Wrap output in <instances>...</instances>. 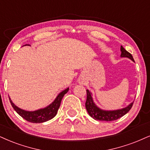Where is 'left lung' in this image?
<instances>
[{
  "label": "left lung",
  "mask_w": 150,
  "mask_h": 150,
  "mask_svg": "<svg viewBox=\"0 0 150 150\" xmlns=\"http://www.w3.org/2000/svg\"><path fill=\"white\" fill-rule=\"evenodd\" d=\"M120 51H121V57H126V58L131 59L134 62L132 55L124 49L122 46H121ZM86 92L87 99L86 102V108L87 109V111L93 119L99 120V121H113V120L119 119L130 110L133 106V103H134V102L131 103L128 106L124 108L119 109V110H103L98 108L95 105V103H94L91 92L88 90H87Z\"/></svg>",
  "instance_id": "left-lung-1"
}]
</instances>
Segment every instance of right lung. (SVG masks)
<instances>
[{"label": "right lung", "mask_w": 150, "mask_h": 150, "mask_svg": "<svg viewBox=\"0 0 150 150\" xmlns=\"http://www.w3.org/2000/svg\"><path fill=\"white\" fill-rule=\"evenodd\" d=\"M25 45L30 46L29 44H25ZM68 91H69V88L61 92L57 96L55 100L47 107L44 108L39 109V110H35V111H27V110H22V109L16 106V105H14V103L12 102L10 97H9V99H10L11 105L14 109V110L20 116H21L23 119L32 123H42L51 120L56 115L57 112L60 108L62 97Z\"/></svg>", "instance_id": "1"}]
</instances>
